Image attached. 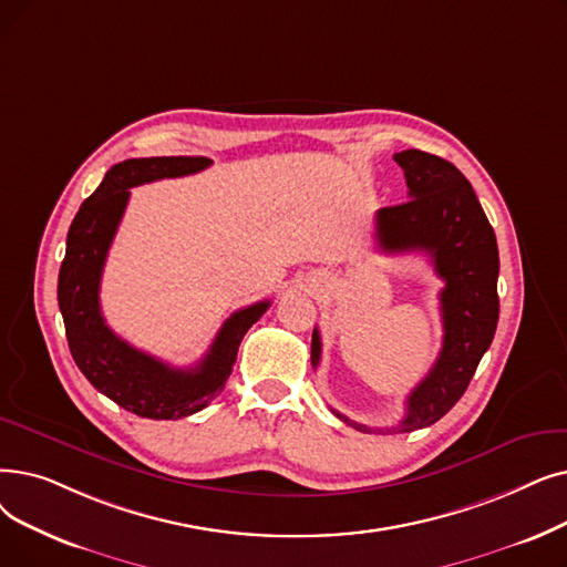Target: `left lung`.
<instances>
[{
	"instance_id": "1",
	"label": "left lung",
	"mask_w": 567,
	"mask_h": 567,
	"mask_svg": "<svg viewBox=\"0 0 567 567\" xmlns=\"http://www.w3.org/2000/svg\"><path fill=\"white\" fill-rule=\"evenodd\" d=\"M405 174L410 202L380 208L375 215L378 248L386 255L426 252L435 274L445 280L440 291L442 350L429 375L412 389L408 412L393 433L426 429L445 416L471 384L494 340L498 324V243L494 227L477 202L473 185L442 157L403 151L393 155ZM322 359V338L312 331L310 361ZM340 422L371 433L365 424L331 408Z\"/></svg>"
}]
</instances>
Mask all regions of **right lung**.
Instances as JSON below:
<instances>
[{
  "label": "right lung",
  "mask_w": 567,
  "mask_h": 567,
  "mask_svg": "<svg viewBox=\"0 0 567 567\" xmlns=\"http://www.w3.org/2000/svg\"><path fill=\"white\" fill-rule=\"evenodd\" d=\"M208 157H141L115 164L83 202L66 234L58 278V303L73 361L90 384L147 420H181L223 393L248 329L270 301L234 312L217 331L208 354L194 368H174L117 338L104 322L100 285L106 255L130 202V187L199 174Z\"/></svg>",
  "instance_id": "1"
}]
</instances>
